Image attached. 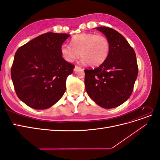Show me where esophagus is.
<instances>
[{
    "label": "esophagus",
    "instance_id": "1",
    "mask_svg": "<svg viewBox=\"0 0 160 160\" xmlns=\"http://www.w3.org/2000/svg\"><path fill=\"white\" fill-rule=\"evenodd\" d=\"M81 69L80 67H79V66H75V69H74V71H76L77 69Z\"/></svg>",
    "mask_w": 160,
    "mask_h": 160
}]
</instances>
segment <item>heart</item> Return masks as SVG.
Here are the masks:
<instances>
[{
    "label": "heart",
    "instance_id": "b5f03b06",
    "mask_svg": "<svg viewBox=\"0 0 160 160\" xmlns=\"http://www.w3.org/2000/svg\"><path fill=\"white\" fill-rule=\"evenodd\" d=\"M70 43L71 46L62 44L60 49L62 57L69 62L73 61L79 52L82 62H88L93 67L98 66L106 60L110 51L108 38L94 33L78 34L72 37Z\"/></svg>",
    "mask_w": 160,
    "mask_h": 160
}]
</instances>
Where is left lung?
<instances>
[{"mask_svg": "<svg viewBox=\"0 0 160 160\" xmlns=\"http://www.w3.org/2000/svg\"><path fill=\"white\" fill-rule=\"evenodd\" d=\"M108 38L106 60L94 69H85V90L89 98L105 109L118 107L129 98L138 74L135 52L119 32L107 27H96Z\"/></svg>", "mask_w": 160, "mask_h": 160, "instance_id": "1", "label": "left lung"}]
</instances>
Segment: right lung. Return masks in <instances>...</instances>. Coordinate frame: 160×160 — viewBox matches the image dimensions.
I'll list each match as a JSON object with an SVG mask.
<instances>
[{
  "instance_id": "add662e5",
  "label": "right lung",
  "mask_w": 160,
  "mask_h": 160,
  "mask_svg": "<svg viewBox=\"0 0 160 160\" xmlns=\"http://www.w3.org/2000/svg\"><path fill=\"white\" fill-rule=\"evenodd\" d=\"M69 37L64 33L47 32L17 51L11 78L18 98L28 107L48 109L63 95L67 77L75 68L60 52Z\"/></svg>"
}]
</instances>
